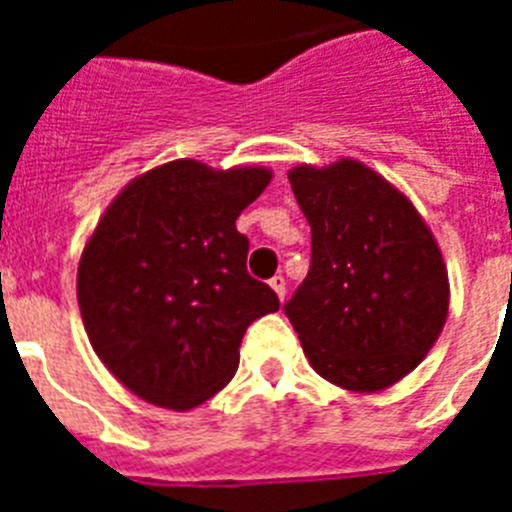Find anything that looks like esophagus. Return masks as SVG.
Here are the masks:
<instances>
[{
  "instance_id": "obj_1",
  "label": "esophagus",
  "mask_w": 512,
  "mask_h": 512,
  "mask_svg": "<svg viewBox=\"0 0 512 512\" xmlns=\"http://www.w3.org/2000/svg\"><path fill=\"white\" fill-rule=\"evenodd\" d=\"M271 289L279 295V300H284V297H287V281H284V276H273Z\"/></svg>"
}]
</instances>
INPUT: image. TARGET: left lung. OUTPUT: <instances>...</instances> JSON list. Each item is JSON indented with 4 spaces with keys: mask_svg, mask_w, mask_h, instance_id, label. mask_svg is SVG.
<instances>
[{
    "mask_svg": "<svg viewBox=\"0 0 512 512\" xmlns=\"http://www.w3.org/2000/svg\"><path fill=\"white\" fill-rule=\"evenodd\" d=\"M289 183L311 225V271L284 305L305 356L345 390L390 388L446 324L436 236L396 185L356 159L297 164Z\"/></svg>",
    "mask_w": 512,
    "mask_h": 512,
    "instance_id": "obj_1",
    "label": "left lung"
}]
</instances>
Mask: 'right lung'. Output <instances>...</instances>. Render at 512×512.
Listing matches in <instances>:
<instances>
[{"instance_id": "1", "label": "right lung", "mask_w": 512, "mask_h": 512, "mask_svg": "<svg viewBox=\"0 0 512 512\" xmlns=\"http://www.w3.org/2000/svg\"><path fill=\"white\" fill-rule=\"evenodd\" d=\"M271 177L175 159L124 185L84 244L76 297L92 350L148 404H204L236 374L249 324L279 311L236 231Z\"/></svg>"}]
</instances>
